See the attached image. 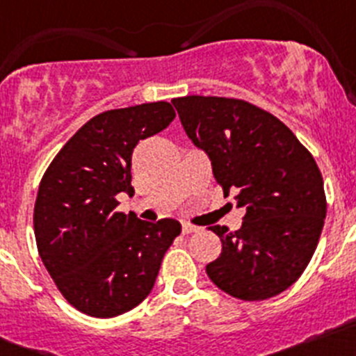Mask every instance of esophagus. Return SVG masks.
<instances>
[{"instance_id": "esophagus-1", "label": "esophagus", "mask_w": 356, "mask_h": 356, "mask_svg": "<svg viewBox=\"0 0 356 356\" xmlns=\"http://www.w3.org/2000/svg\"><path fill=\"white\" fill-rule=\"evenodd\" d=\"M181 232H184L185 235L196 234V232H200V228H197V226H194V225H188V222H184V225H181Z\"/></svg>"}]
</instances>
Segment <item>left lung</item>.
<instances>
[{
	"label": "left lung",
	"instance_id": "left-lung-1",
	"mask_svg": "<svg viewBox=\"0 0 356 356\" xmlns=\"http://www.w3.org/2000/svg\"><path fill=\"white\" fill-rule=\"evenodd\" d=\"M188 139L207 151L225 196L244 207L242 226H212L222 251L207 275L226 294L262 301L303 275L326 217L323 176L284 122L244 99L175 97Z\"/></svg>",
	"mask_w": 356,
	"mask_h": 356
}]
</instances>
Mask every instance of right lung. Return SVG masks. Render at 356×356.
Segmentation results:
<instances>
[{"label":"right lung","mask_w":356,"mask_h":356,"mask_svg":"<svg viewBox=\"0 0 356 356\" xmlns=\"http://www.w3.org/2000/svg\"><path fill=\"white\" fill-rule=\"evenodd\" d=\"M176 118L168 102L106 110L64 144L44 172L33 209L40 259L69 305L90 317L121 316L146 300L176 219L140 221L115 210L134 194L131 153Z\"/></svg>","instance_id":"add662e5"}]
</instances>
